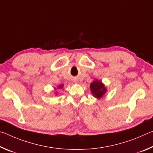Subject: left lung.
Listing matches in <instances>:
<instances>
[{
    "mask_svg": "<svg viewBox=\"0 0 153 153\" xmlns=\"http://www.w3.org/2000/svg\"><path fill=\"white\" fill-rule=\"evenodd\" d=\"M90 88L91 90V92L93 95V97L97 98V99L104 97L105 93L107 92V88L105 85L98 79H94L90 85Z\"/></svg>",
    "mask_w": 153,
    "mask_h": 153,
    "instance_id": "8db88e82",
    "label": "left lung"
}]
</instances>
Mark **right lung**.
Listing matches in <instances>:
<instances>
[{"label":"right lung","instance_id":"obj_1","mask_svg":"<svg viewBox=\"0 0 153 153\" xmlns=\"http://www.w3.org/2000/svg\"><path fill=\"white\" fill-rule=\"evenodd\" d=\"M63 87V84H61V85H59V86H57V88H58V89H61ZM55 95L56 96V94H57V92H56V88H55Z\"/></svg>","mask_w":153,"mask_h":153}]
</instances>
